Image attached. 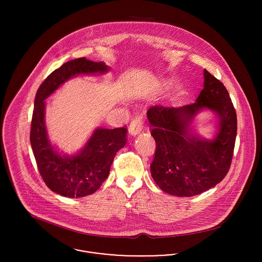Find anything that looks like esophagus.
<instances>
[{
	"label": "esophagus",
	"mask_w": 262,
	"mask_h": 262,
	"mask_svg": "<svg viewBox=\"0 0 262 262\" xmlns=\"http://www.w3.org/2000/svg\"><path fill=\"white\" fill-rule=\"evenodd\" d=\"M143 129V119L140 116L135 117L129 125V131L132 135H137L138 133H140Z\"/></svg>",
	"instance_id": "1"
}]
</instances>
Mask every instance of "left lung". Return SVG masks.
Returning <instances> with one entry per match:
<instances>
[{
    "instance_id": "obj_1",
    "label": "left lung",
    "mask_w": 262,
    "mask_h": 262,
    "mask_svg": "<svg viewBox=\"0 0 262 262\" xmlns=\"http://www.w3.org/2000/svg\"><path fill=\"white\" fill-rule=\"evenodd\" d=\"M204 89L196 101L182 107L152 106L147 111L156 150L151 176L164 192L178 196L200 194L219 184L229 171L237 133V116L227 89L204 71ZM220 117L213 141L188 134V126L200 110Z\"/></svg>"
}]
</instances>
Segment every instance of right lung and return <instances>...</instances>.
Returning a JSON list of instances; mask_svg holds the SVG:
<instances>
[{
	"label": "right lung",
	"instance_id": "1",
	"mask_svg": "<svg viewBox=\"0 0 262 262\" xmlns=\"http://www.w3.org/2000/svg\"><path fill=\"white\" fill-rule=\"evenodd\" d=\"M109 68L84 57L62 64L40 84L34 101L30 142L39 173L52 191L68 198H81L94 193L109 176L118 150L124 147L127 128H98L78 154L60 155L50 144L44 122V100L70 77L80 74H104Z\"/></svg>",
	"mask_w": 262,
	"mask_h": 262
}]
</instances>
